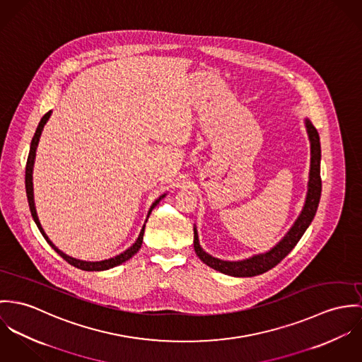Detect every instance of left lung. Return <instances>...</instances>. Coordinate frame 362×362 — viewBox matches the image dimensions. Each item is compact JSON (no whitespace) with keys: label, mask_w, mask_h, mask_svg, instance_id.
I'll return each mask as SVG.
<instances>
[{"label":"left lung","mask_w":362,"mask_h":362,"mask_svg":"<svg viewBox=\"0 0 362 362\" xmlns=\"http://www.w3.org/2000/svg\"><path fill=\"white\" fill-rule=\"evenodd\" d=\"M307 132L311 141V169H310V182H308V193L305 205L293 225V228L288 230V233L284 236V239L274 247L269 252L262 255H255L250 259L238 261V262H229L222 261L218 258L211 257L206 254L200 247L199 243V235L194 229V250L199 255L201 261L211 267L215 271H219L225 275L230 276H239V278H247V276H257L261 275L274 267H276L281 259L296 247V244L300 241L310 223L313 222L318 204L321 199L322 180H321V143H320V134L317 129L313 126V123L307 121Z\"/></svg>","instance_id":"left-lung-1"}]
</instances>
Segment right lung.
Returning <instances> with one entry per match:
<instances>
[{"instance_id":"1","label":"right lung","mask_w":362,"mask_h":362,"mask_svg":"<svg viewBox=\"0 0 362 362\" xmlns=\"http://www.w3.org/2000/svg\"><path fill=\"white\" fill-rule=\"evenodd\" d=\"M49 115H51V111H48L42 118H41L40 123H39V126H37V129H36V133H35V136H33V139H32V144H30V151H29V157H28V162H26V175H25V185H26V196H28V202H29V206H30V212H32V216H33V219H35V222H36V225H37V228H39V230L41 232V235L44 236V239L47 240V243L66 261V262H69L71 265H74L75 268H79L81 271H105V269H110V268H114V267H117V265H121L122 262H124V261H127V259H130L139 250H140V247H141V243H143V235H144V226H143V229H141V232H140V236H139V239L136 240V243L130 247V248H127L126 251H123L122 254L119 255H117L115 258H110V259H105V261H100V262H86V261H81V259H76V258H72V257H69V255H66V254H64L61 250H58L54 244H52V241L48 239V236L44 233V230H42V228H41L40 221H39V216H37V212H36V206H35V199H33V177H32V172H33V163H35V157H36V148H37V144H39V139H40L41 130H42V127H44V124L47 123L48 121V118H49ZM163 197V196H162ZM161 197V199H162ZM160 199V200H161ZM160 200L156 201L153 205H151V208H150V212H148V215L151 214V211L154 209V206L160 202Z\"/></svg>"}]
</instances>
